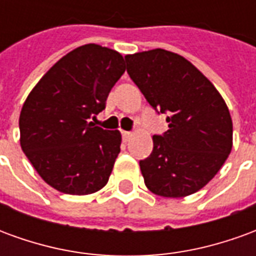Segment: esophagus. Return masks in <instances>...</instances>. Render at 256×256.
Listing matches in <instances>:
<instances>
[{
	"label": "esophagus",
	"instance_id": "obj_1",
	"mask_svg": "<svg viewBox=\"0 0 256 256\" xmlns=\"http://www.w3.org/2000/svg\"><path fill=\"white\" fill-rule=\"evenodd\" d=\"M122 136H123V140H124V141H128V140L132 138L133 133H130V132H122Z\"/></svg>",
	"mask_w": 256,
	"mask_h": 256
}]
</instances>
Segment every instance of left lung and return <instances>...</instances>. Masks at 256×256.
Segmentation results:
<instances>
[{
    "instance_id": "8db88e82",
    "label": "left lung",
    "mask_w": 256,
    "mask_h": 256,
    "mask_svg": "<svg viewBox=\"0 0 256 256\" xmlns=\"http://www.w3.org/2000/svg\"><path fill=\"white\" fill-rule=\"evenodd\" d=\"M124 58L130 78L146 101L168 114V130L152 137V154L140 160L146 188L163 198L198 192L220 172L233 146V123L225 100L177 53L152 49Z\"/></svg>"
}]
</instances>
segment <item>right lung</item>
<instances>
[{"label":"right lung","mask_w":256,"mask_h":256,"mask_svg":"<svg viewBox=\"0 0 256 256\" xmlns=\"http://www.w3.org/2000/svg\"><path fill=\"white\" fill-rule=\"evenodd\" d=\"M116 50L88 44L48 71L27 96L19 118L20 146L40 177L67 194H92L108 182L122 134L89 122L124 72Z\"/></svg>","instance_id":"obj_1"}]
</instances>
